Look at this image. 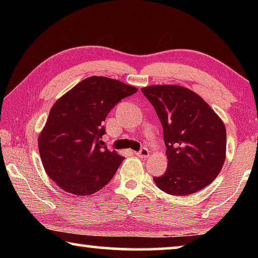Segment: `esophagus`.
Wrapping results in <instances>:
<instances>
[{
  "label": "esophagus",
  "instance_id": "obj_1",
  "mask_svg": "<svg viewBox=\"0 0 258 258\" xmlns=\"http://www.w3.org/2000/svg\"><path fill=\"white\" fill-rule=\"evenodd\" d=\"M135 156L140 157V158H147V157L150 156V151L147 149V148H142L139 152H135Z\"/></svg>",
  "mask_w": 258,
  "mask_h": 258
}]
</instances>
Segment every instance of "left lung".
Returning <instances> with one entry per match:
<instances>
[{
  "mask_svg": "<svg viewBox=\"0 0 258 258\" xmlns=\"http://www.w3.org/2000/svg\"><path fill=\"white\" fill-rule=\"evenodd\" d=\"M163 125L167 169L154 177L160 190L189 196L211 184L223 167L226 130L223 120L194 91L181 85L141 89Z\"/></svg>",
  "mask_w": 258,
  "mask_h": 258,
  "instance_id": "left-lung-1",
  "label": "left lung"
}]
</instances>
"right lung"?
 <instances>
[{"label": "right lung", "mask_w": 258, "mask_h": 258, "mask_svg": "<svg viewBox=\"0 0 258 258\" xmlns=\"http://www.w3.org/2000/svg\"><path fill=\"white\" fill-rule=\"evenodd\" d=\"M137 91L120 81L91 76L52 106L38 151L46 174L63 191L92 195L115 175L124 157L103 147V121L121 99Z\"/></svg>", "instance_id": "1"}]
</instances>
